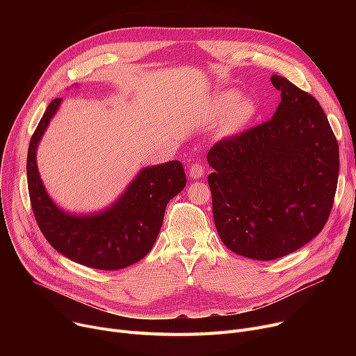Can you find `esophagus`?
Instances as JSON below:
<instances>
[{
    "label": "esophagus",
    "instance_id": "34e87169",
    "mask_svg": "<svg viewBox=\"0 0 356 356\" xmlns=\"http://www.w3.org/2000/svg\"><path fill=\"white\" fill-rule=\"evenodd\" d=\"M203 175H204V167H203L202 164L195 163V164L191 165V168H189V176H191L193 180L200 179Z\"/></svg>",
    "mask_w": 356,
    "mask_h": 356
}]
</instances>
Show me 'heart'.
<instances>
[{"label": "heart", "instance_id": "b5f03b06", "mask_svg": "<svg viewBox=\"0 0 356 356\" xmlns=\"http://www.w3.org/2000/svg\"><path fill=\"white\" fill-rule=\"evenodd\" d=\"M212 111L215 117H220L228 112L225 122H223V128H225V133L232 134L251 120L254 115V105L247 99L239 101V93L236 90L228 89L219 92L215 97L212 102Z\"/></svg>", "mask_w": 356, "mask_h": 356}]
</instances>
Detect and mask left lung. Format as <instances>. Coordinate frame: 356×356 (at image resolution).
<instances>
[{
    "mask_svg": "<svg viewBox=\"0 0 356 356\" xmlns=\"http://www.w3.org/2000/svg\"><path fill=\"white\" fill-rule=\"evenodd\" d=\"M274 115L208 153L216 231L242 257L271 261L319 234L330 215L339 176V147L310 93L278 74Z\"/></svg>",
    "mask_w": 356,
    "mask_h": 356,
    "instance_id": "8db88e82",
    "label": "left lung"
}]
</instances>
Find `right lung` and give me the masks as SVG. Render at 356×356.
I'll return each mask as SVG.
<instances>
[{
  "label": "right lung",
  "instance_id": "obj_1",
  "mask_svg": "<svg viewBox=\"0 0 356 356\" xmlns=\"http://www.w3.org/2000/svg\"><path fill=\"white\" fill-rule=\"evenodd\" d=\"M62 98L53 99L30 140L27 183L34 218L49 244L74 263L97 270H120L136 264L152 251L167 203L186 186L177 160L144 167L124 193L104 211L69 213L56 204L37 168V147Z\"/></svg>",
  "mask_w": 356,
  "mask_h": 356
}]
</instances>
